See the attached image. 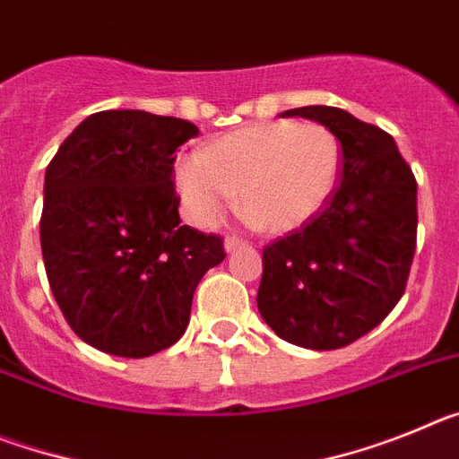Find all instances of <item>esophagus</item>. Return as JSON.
<instances>
[{
  "label": "esophagus",
  "mask_w": 459,
  "mask_h": 459,
  "mask_svg": "<svg viewBox=\"0 0 459 459\" xmlns=\"http://www.w3.org/2000/svg\"><path fill=\"white\" fill-rule=\"evenodd\" d=\"M222 246H225L227 253H234V250H238V248H246V246H248V243L243 241V238L230 237V238H225V243H222Z\"/></svg>",
  "instance_id": "1"
}]
</instances>
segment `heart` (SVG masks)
<instances>
[{
  "instance_id": "1",
  "label": "heart",
  "mask_w": 459,
  "mask_h": 459,
  "mask_svg": "<svg viewBox=\"0 0 459 459\" xmlns=\"http://www.w3.org/2000/svg\"><path fill=\"white\" fill-rule=\"evenodd\" d=\"M342 149L319 124L271 121L213 140L177 163L174 184L186 216L211 227L241 193V204L266 232L307 225L333 197Z\"/></svg>"
}]
</instances>
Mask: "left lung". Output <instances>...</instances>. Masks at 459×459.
Wrapping results in <instances>:
<instances>
[{
  "label": "left lung",
  "instance_id": "obj_1",
  "mask_svg": "<svg viewBox=\"0 0 459 459\" xmlns=\"http://www.w3.org/2000/svg\"><path fill=\"white\" fill-rule=\"evenodd\" d=\"M282 117L333 133L342 172L324 211L264 248L257 307L278 338L340 350L403 299L416 250V179L388 133L344 109L307 105Z\"/></svg>",
  "mask_w": 459,
  "mask_h": 459
}]
</instances>
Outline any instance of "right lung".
<instances>
[{"mask_svg": "<svg viewBox=\"0 0 459 459\" xmlns=\"http://www.w3.org/2000/svg\"><path fill=\"white\" fill-rule=\"evenodd\" d=\"M197 126L142 109L87 117L46 169L40 250L48 282L80 340L144 359L190 322L202 275L222 238L181 225L174 152Z\"/></svg>", "mask_w": 459, "mask_h": 459, "instance_id": "add662e5", "label": "right lung"}]
</instances>
